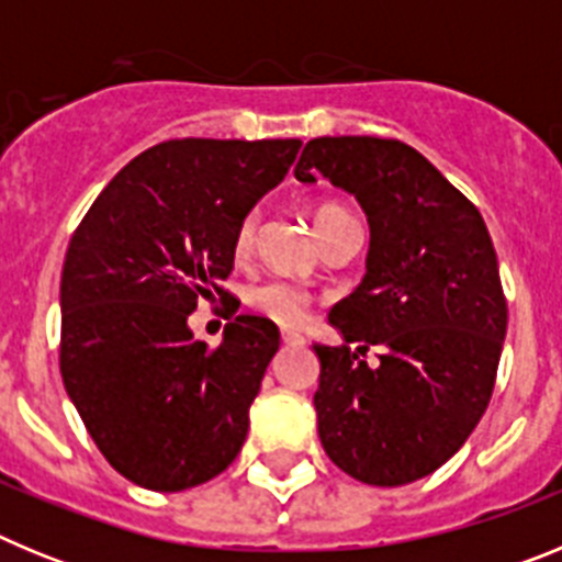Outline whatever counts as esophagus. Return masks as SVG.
Instances as JSON below:
<instances>
[{"label":"esophagus","mask_w":562,"mask_h":562,"mask_svg":"<svg viewBox=\"0 0 562 562\" xmlns=\"http://www.w3.org/2000/svg\"><path fill=\"white\" fill-rule=\"evenodd\" d=\"M281 340L290 342V346H301V342H304V335H301V331L284 329V331H281Z\"/></svg>","instance_id":"esophagus-1"}]
</instances>
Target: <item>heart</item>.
<instances>
[{"label":"heart","mask_w":562,"mask_h":562,"mask_svg":"<svg viewBox=\"0 0 562 562\" xmlns=\"http://www.w3.org/2000/svg\"><path fill=\"white\" fill-rule=\"evenodd\" d=\"M355 220L349 211L342 205H335V202H326L315 211L312 222H315L317 236L324 238L326 233L331 231L340 222ZM258 238V211H247L238 222L236 233H233V256L236 258H247L256 247ZM247 306L258 315L270 317L272 324L278 326H297L304 324L306 315H310L312 306V295L304 290V286L292 284L286 278H267V281H258L247 290L245 295Z\"/></svg>","instance_id":"heart-1"}]
</instances>
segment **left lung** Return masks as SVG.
I'll use <instances>...</instances> for the list:
<instances>
[{"label": "left lung", "mask_w": 562, "mask_h": 562, "mask_svg": "<svg viewBox=\"0 0 562 562\" xmlns=\"http://www.w3.org/2000/svg\"><path fill=\"white\" fill-rule=\"evenodd\" d=\"M317 171L355 193L371 225L369 272L329 315L346 342H315L317 434L351 479L411 484L464 445L493 396L506 335L493 238L479 207L400 140L315 137L295 177ZM371 345L376 367L361 360Z\"/></svg>", "instance_id": "1"}]
</instances>
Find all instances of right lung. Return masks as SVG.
I'll return each instance as SVG.
<instances>
[{
	"instance_id": "obj_1",
	"label": "right lung",
	"mask_w": 562,
	"mask_h": 562,
	"mask_svg": "<svg viewBox=\"0 0 562 562\" xmlns=\"http://www.w3.org/2000/svg\"><path fill=\"white\" fill-rule=\"evenodd\" d=\"M301 140H166L98 193L61 270L58 366L103 459L134 484L180 493L227 470L278 351L270 317L236 315L193 340L188 315L231 292L233 233L284 180ZM238 310V306H236ZM233 310V312H236Z\"/></svg>"
}]
</instances>
